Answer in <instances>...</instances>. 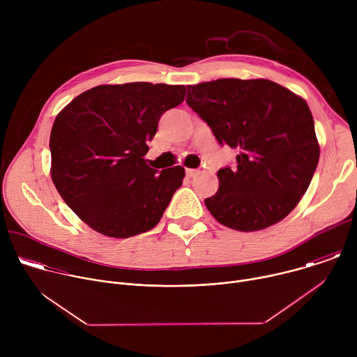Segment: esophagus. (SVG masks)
Returning <instances> with one entry per match:
<instances>
[{"instance_id": "34e87169", "label": "esophagus", "mask_w": 357, "mask_h": 357, "mask_svg": "<svg viewBox=\"0 0 357 357\" xmlns=\"http://www.w3.org/2000/svg\"><path fill=\"white\" fill-rule=\"evenodd\" d=\"M197 174H199L197 169H190V168L186 169V176H188V178H193V176H196Z\"/></svg>"}]
</instances>
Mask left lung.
I'll return each instance as SVG.
<instances>
[{
	"label": "left lung",
	"mask_w": 357,
	"mask_h": 357,
	"mask_svg": "<svg viewBox=\"0 0 357 357\" xmlns=\"http://www.w3.org/2000/svg\"><path fill=\"white\" fill-rule=\"evenodd\" d=\"M186 103L220 145L238 151L236 167L219 169V189L205 199L212 216L240 231L282 220L319 161L307 101L271 80L218 79L188 86Z\"/></svg>",
	"instance_id": "1"
}]
</instances>
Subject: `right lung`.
Wrapping results in <instances>:
<instances>
[{
    "label": "right lung",
    "instance_id": "obj_1",
    "mask_svg": "<svg viewBox=\"0 0 357 357\" xmlns=\"http://www.w3.org/2000/svg\"><path fill=\"white\" fill-rule=\"evenodd\" d=\"M185 86L135 82L96 86L58 114L50 131L52 181L66 205L96 231L126 238L155 227L185 169L146 165L160 119Z\"/></svg>",
    "mask_w": 357,
    "mask_h": 357
}]
</instances>
